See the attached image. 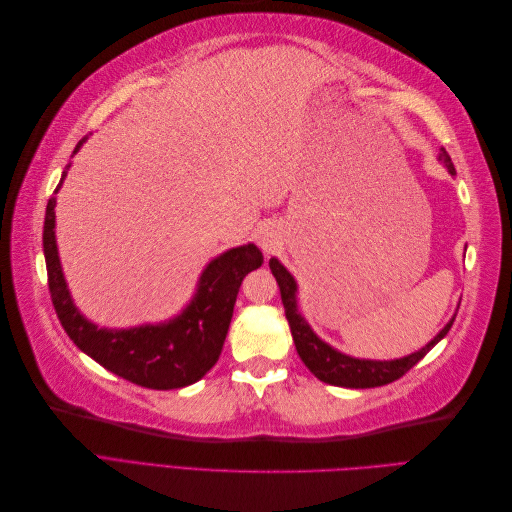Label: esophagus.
Listing matches in <instances>:
<instances>
[{
	"label": "esophagus",
	"instance_id": "34e87169",
	"mask_svg": "<svg viewBox=\"0 0 512 512\" xmlns=\"http://www.w3.org/2000/svg\"><path fill=\"white\" fill-rule=\"evenodd\" d=\"M258 245L265 252H273L277 245H280V232H277L273 226H262L258 230Z\"/></svg>",
	"mask_w": 512,
	"mask_h": 512
}]
</instances>
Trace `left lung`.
Wrapping results in <instances>:
<instances>
[{
  "label": "left lung",
  "instance_id": "obj_1",
  "mask_svg": "<svg viewBox=\"0 0 512 512\" xmlns=\"http://www.w3.org/2000/svg\"><path fill=\"white\" fill-rule=\"evenodd\" d=\"M438 160L444 164V168L451 173L453 177L455 166L448 158V153L440 149ZM271 273L275 275L277 286H280L282 292V303L286 309V318L290 324V333L294 339V346H297V352L301 356V361L305 367L312 371V374L333 386H346V389H374V386L389 384L397 378L406 374L408 369H412L423 356L436 346L440 339L448 333V329L453 327L455 316L446 322V327L431 339L429 344H425L421 350H416L408 356H401V359H391V361H374V359H356V356L339 352L331 344L322 342V339L314 333V329L309 327V322L303 318L299 312V301H297V282L290 275V271L282 265L277 258L269 260Z\"/></svg>",
  "mask_w": 512,
  "mask_h": 512
}]
</instances>
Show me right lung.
I'll return each instance as SVG.
<instances>
[{
    "label": "right lung",
    "mask_w": 512,
    "mask_h": 512,
    "mask_svg": "<svg viewBox=\"0 0 512 512\" xmlns=\"http://www.w3.org/2000/svg\"><path fill=\"white\" fill-rule=\"evenodd\" d=\"M85 141L87 136L74 147V153ZM68 168L70 164L55 194ZM55 194L46 205L42 247L55 312L72 342L104 369L145 389L170 391L198 382L220 359L241 282L262 265V252L254 243H247L215 256L200 273L192 301L170 320L130 329L98 327L74 305L61 269L55 239Z\"/></svg>",
    "instance_id": "obj_1"
}]
</instances>
